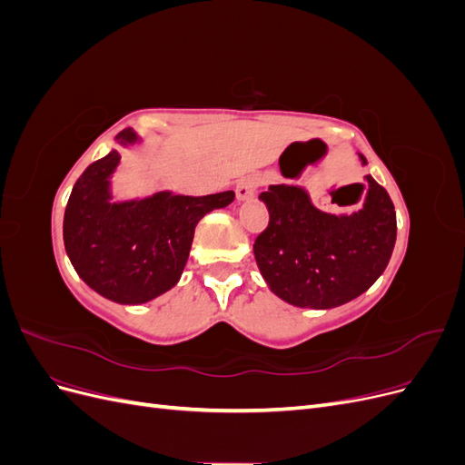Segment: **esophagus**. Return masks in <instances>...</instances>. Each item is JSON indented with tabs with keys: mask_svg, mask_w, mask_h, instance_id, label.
<instances>
[{
	"mask_svg": "<svg viewBox=\"0 0 465 465\" xmlns=\"http://www.w3.org/2000/svg\"><path fill=\"white\" fill-rule=\"evenodd\" d=\"M256 180H252V178H244V180H241L236 184V198H238V202H248V200H252L254 198V193H256Z\"/></svg>",
	"mask_w": 465,
	"mask_h": 465,
	"instance_id": "obj_1",
	"label": "esophagus"
}]
</instances>
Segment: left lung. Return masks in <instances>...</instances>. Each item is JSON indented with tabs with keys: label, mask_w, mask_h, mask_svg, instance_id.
Here are the masks:
<instances>
[{
	"label": "left lung",
	"mask_w": 465,
	"mask_h": 465,
	"mask_svg": "<svg viewBox=\"0 0 465 465\" xmlns=\"http://www.w3.org/2000/svg\"><path fill=\"white\" fill-rule=\"evenodd\" d=\"M359 161L367 159L359 153ZM359 211L328 213L297 184L260 193L270 224L256 238L254 258L270 291L299 308L341 306L369 291L384 273L396 244V209L388 192L367 174Z\"/></svg>",
	"instance_id": "left-lung-1"
}]
</instances>
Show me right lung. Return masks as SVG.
Segmentation results:
<instances>
[{
  "label": "right lung",
  "instance_id": "obj_1",
  "mask_svg": "<svg viewBox=\"0 0 465 465\" xmlns=\"http://www.w3.org/2000/svg\"><path fill=\"white\" fill-rule=\"evenodd\" d=\"M142 143L132 128L118 134L116 147L75 182L64 215V244L77 275L101 297L130 306L171 291L184 272L198 223L234 202L232 190L205 198L164 190L116 200L112 178L120 149Z\"/></svg>",
  "mask_w": 465,
  "mask_h": 465
}]
</instances>
